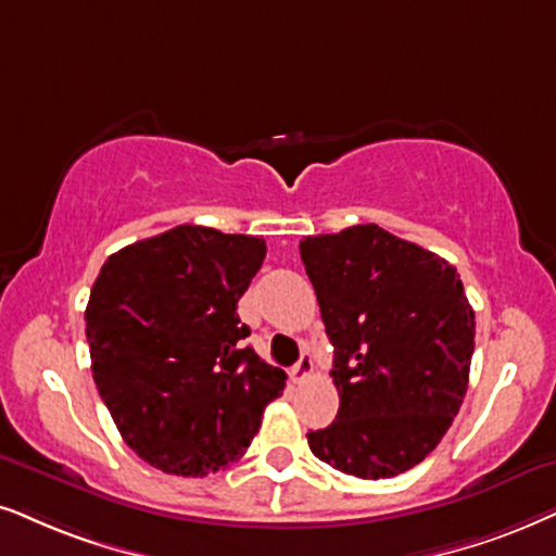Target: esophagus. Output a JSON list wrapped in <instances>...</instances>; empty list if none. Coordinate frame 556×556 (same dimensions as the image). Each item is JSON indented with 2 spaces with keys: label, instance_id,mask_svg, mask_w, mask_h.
I'll list each match as a JSON object with an SVG mask.
<instances>
[{
  "label": "esophagus",
  "instance_id": "esophagus-1",
  "mask_svg": "<svg viewBox=\"0 0 556 556\" xmlns=\"http://www.w3.org/2000/svg\"><path fill=\"white\" fill-rule=\"evenodd\" d=\"M311 377H313V356L305 351V354L300 356V362L292 367L290 379L294 384H302L305 379H311Z\"/></svg>",
  "mask_w": 556,
  "mask_h": 556
}]
</instances>
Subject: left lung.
<instances>
[{"instance_id":"obj_1","label":"left lung","mask_w":556,"mask_h":556,"mask_svg":"<svg viewBox=\"0 0 556 556\" xmlns=\"http://www.w3.org/2000/svg\"><path fill=\"white\" fill-rule=\"evenodd\" d=\"M300 256L333 343L339 416L307 433L343 475L384 480L420 465L459 413L475 311L446 258L367 223L307 236Z\"/></svg>"}]
</instances>
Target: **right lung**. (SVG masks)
Segmentation results:
<instances>
[{
	"instance_id": "right-lung-1",
	"label": "right lung",
	"mask_w": 556,
	"mask_h": 556,
	"mask_svg": "<svg viewBox=\"0 0 556 556\" xmlns=\"http://www.w3.org/2000/svg\"><path fill=\"white\" fill-rule=\"evenodd\" d=\"M264 238L177 226L112 254L91 287V375L123 441L166 475L205 477L243 456L287 375L241 341L236 307Z\"/></svg>"
}]
</instances>
